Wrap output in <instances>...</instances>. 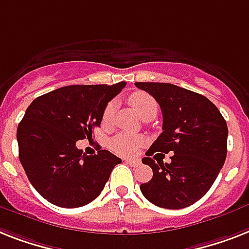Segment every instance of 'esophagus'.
Masks as SVG:
<instances>
[{"label":"esophagus","mask_w":249,"mask_h":249,"mask_svg":"<svg viewBox=\"0 0 249 249\" xmlns=\"http://www.w3.org/2000/svg\"><path fill=\"white\" fill-rule=\"evenodd\" d=\"M125 162L129 163V165H130V166H133V167H137V166H139V165H141V162H139L138 160H125Z\"/></svg>","instance_id":"34e87169"}]
</instances>
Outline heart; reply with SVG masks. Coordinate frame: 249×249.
Here are the masks:
<instances>
[{
    "mask_svg": "<svg viewBox=\"0 0 249 249\" xmlns=\"http://www.w3.org/2000/svg\"><path fill=\"white\" fill-rule=\"evenodd\" d=\"M129 102L133 106L141 118H145L149 114H156L157 112V102L152 96H149L145 92H135L129 97ZM115 102L111 101L105 107L104 111V121H108L111 116L114 115ZM144 143V139L141 135L128 134V133H120L115 135L110 141V148L115 153L121 156H133L138 152L139 148Z\"/></svg>",
    "mask_w": 249,
    "mask_h": 249,
    "instance_id": "heart-1",
    "label": "heart"
}]
</instances>
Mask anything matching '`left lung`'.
I'll use <instances>...</instances> for the list:
<instances>
[{"mask_svg": "<svg viewBox=\"0 0 249 249\" xmlns=\"http://www.w3.org/2000/svg\"><path fill=\"white\" fill-rule=\"evenodd\" d=\"M162 111V133L142 162L151 166L152 179L141 184L151 203L169 210L193 205L209 192L226 159L228 126L219 108L207 97L170 83L138 82ZM156 152H173L170 164L156 163Z\"/></svg>", "mask_w": 249, "mask_h": 249, "instance_id": "1", "label": "left lung"}]
</instances>
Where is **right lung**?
<instances>
[{
	"instance_id": "right-lung-1",
	"label": "right lung",
	"mask_w": 249,
	"mask_h": 249,
	"mask_svg": "<svg viewBox=\"0 0 249 249\" xmlns=\"http://www.w3.org/2000/svg\"><path fill=\"white\" fill-rule=\"evenodd\" d=\"M126 86H68L38 97L26 108L16 138L26 177L52 205L74 209L88 205L104 191L121 159L98 149L87 156L76 142L92 138L107 104Z\"/></svg>"
}]
</instances>
